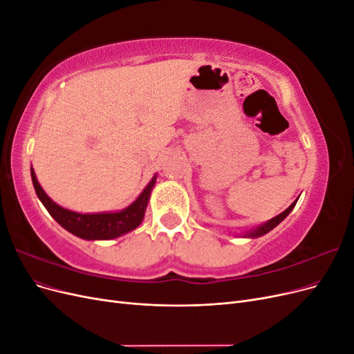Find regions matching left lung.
<instances>
[{
	"label": "left lung",
	"mask_w": 354,
	"mask_h": 354,
	"mask_svg": "<svg viewBox=\"0 0 354 354\" xmlns=\"http://www.w3.org/2000/svg\"><path fill=\"white\" fill-rule=\"evenodd\" d=\"M297 201H298V199H295V201L291 203V205H289L283 212L279 214V216H276V217L270 218L269 221H266V223L260 224V226H257V227H252V229H250V230L243 232V233H242V238H251V239L260 238V236H263V234H266V233H269L270 230H273V229L277 226V224H279L281 221H283V220L288 217V214L294 209Z\"/></svg>",
	"instance_id": "left-lung-1"
}]
</instances>
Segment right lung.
Wrapping results in <instances>:
<instances>
[{"label": "right lung", "mask_w": 354, "mask_h": 354, "mask_svg": "<svg viewBox=\"0 0 354 354\" xmlns=\"http://www.w3.org/2000/svg\"><path fill=\"white\" fill-rule=\"evenodd\" d=\"M30 177L37 192V196L42 202V205L47 208L50 216L55 218L63 229H66L68 232L75 234V236L85 241L115 239L140 226V223L145 218V211L147 208L149 199H151L152 189L156 183L155 174L152 180L147 183V186L143 189L142 194L137 196V199L121 211L82 214L63 208L59 203L53 201L38 183L34 168H30Z\"/></svg>", "instance_id": "right-lung-1"}]
</instances>
